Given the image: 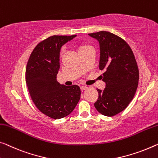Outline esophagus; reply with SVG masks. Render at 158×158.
Listing matches in <instances>:
<instances>
[{
    "label": "esophagus",
    "instance_id": "34e87169",
    "mask_svg": "<svg viewBox=\"0 0 158 158\" xmlns=\"http://www.w3.org/2000/svg\"><path fill=\"white\" fill-rule=\"evenodd\" d=\"M87 88H88V87L87 86H81V90H85V89H87Z\"/></svg>",
    "mask_w": 158,
    "mask_h": 158
}]
</instances>
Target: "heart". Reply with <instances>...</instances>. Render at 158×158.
<instances>
[{
  "label": "heart",
  "mask_w": 158,
  "mask_h": 158,
  "mask_svg": "<svg viewBox=\"0 0 158 158\" xmlns=\"http://www.w3.org/2000/svg\"><path fill=\"white\" fill-rule=\"evenodd\" d=\"M77 51H78V54L79 53H81V52H83L85 51H86L87 49H89V48H91V46H89V44H87L83 42H78L77 44Z\"/></svg>",
  "instance_id": "obj_1"
}]
</instances>
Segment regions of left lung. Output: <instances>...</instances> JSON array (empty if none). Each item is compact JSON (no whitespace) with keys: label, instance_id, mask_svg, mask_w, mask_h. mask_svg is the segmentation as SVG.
Wrapping results in <instances>:
<instances>
[{"label":"left lung","instance_id":"8db88e82","mask_svg":"<svg viewBox=\"0 0 158 158\" xmlns=\"http://www.w3.org/2000/svg\"><path fill=\"white\" fill-rule=\"evenodd\" d=\"M100 47L99 69L106 83L103 91L97 89L98 99L94 104L99 113L114 116L127 107L136 92L139 71L134 54L124 40L110 31L89 34Z\"/></svg>","mask_w":158,"mask_h":158}]
</instances>
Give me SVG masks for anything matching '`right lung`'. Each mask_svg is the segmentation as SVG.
<instances>
[{"instance_id":"obj_1","label":"right lung","mask_w":158,"mask_h":158,"mask_svg":"<svg viewBox=\"0 0 158 158\" xmlns=\"http://www.w3.org/2000/svg\"><path fill=\"white\" fill-rule=\"evenodd\" d=\"M76 36L54 35L42 41L27 64L25 81L31 100L41 112L54 119L69 115L81 98L78 86H65L56 81L60 47Z\"/></svg>"}]
</instances>
